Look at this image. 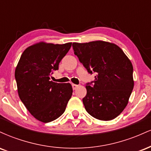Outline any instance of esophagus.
<instances>
[{"mask_svg": "<svg viewBox=\"0 0 151 151\" xmlns=\"http://www.w3.org/2000/svg\"><path fill=\"white\" fill-rule=\"evenodd\" d=\"M72 89H73L74 90H75L78 87V86H79V85H77V84H72Z\"/></svg>", "mask_w": 151, "mask_h": 151, "instance_id": "obj_1", "label": "esophagus"}]
</instances>
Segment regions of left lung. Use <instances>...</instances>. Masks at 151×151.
I'll return each mask as SVG.
<instances>
[{
    "label": "left lung",
    "mask_w": 151,
    "mask_h": 151,
    "mask_svg": "<svg viewBox=\"0 0 151 151\" xmlns=\"http://www.w3.org/2000/svg\"><path fill=\"white\" fill-rule=\"evenodd\" d=\"M72 47L88 72L97 74L94 81L86 84L82 99L86 111L99 120L116 118L127 106L134 86L131 62L114 43L73 42Z\"/></svg>",
    "instance_id": "obj_1"
}]
</instances>
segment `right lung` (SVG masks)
<instances>
[{
	"label": "right lung",
	"mask_w": 151,
	"mask_h": 151,
	"mask_svg": "<svg viewBox=\"0 0 151 151\" xmlns=\"http://www.w3.org/2000/svg\"><path fill=\"white\" fill-rule=\"evenodd\" d=\"M72 42L59 45L40 42L26 48L15 71L19 97L38 121L48 123L65 112L72 95L70 83L50 81Z\"/></svg>",
	"instance_id": "1"
}]
</instances>
